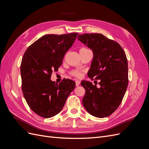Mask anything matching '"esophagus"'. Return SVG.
<instances>
[{
	"mask_svg": "<svg viewBox=\"0 0 149 149\" xmlns=\"http://www.w3.org/2000/svg\"><path fill=\"white\" fill-rule=\"evenodd\" d=\"M75 83H76V86H79V84H80V81H78V80H76V81H75Z\"/></svg>",
	"mask_w": 149,
	"mask_h": 149,
	"instance_id": "obj_1",
	"label": "esophagus"
}]
</instances>
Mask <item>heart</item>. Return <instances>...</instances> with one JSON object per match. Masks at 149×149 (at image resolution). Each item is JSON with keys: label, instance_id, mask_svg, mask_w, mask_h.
Returning a JSON list of instances; mask_svg holds the SVG:
<instances>
[{"label": "heart", "instance_id": "obj_1", "mask_svg": "<svg viewBox=\"0 0 149 149\" xmlns=\"http://www.w3.org/2000/svg\"><path fill=\"white\" fill-rule=\"evenodd\" d=\"M86 48H81L80 49V50L79 51H81V50H84V49H86ZM71 74H73L74 76H76V77H78V78H79V77H80L81 76V73L80 72H79L78 71H72V73H71Z\"/></svg>", "mask_w": 149, "mask_h": 149}]
</instances>
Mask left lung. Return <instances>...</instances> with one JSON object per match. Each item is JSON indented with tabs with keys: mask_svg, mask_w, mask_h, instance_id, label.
Here are the masks:
<instances>
[{
	"mask_svg": "<svg viewBox=\"0 0 149 149\" xmlns=\"http://www.w3.org/2000/svg\"><path fill=\"white\" fill-rule=\"evenodd\" d=\"M78 38L93 52L88 76L100 80V88L86 81L81 83L86 91L83 104L92 116L106 118L118 109L127 89V57L118 42L101 33L79 35Z\"/></svg>",
	"mask_w": 149,
	"mask_h": 149,
	"instance_id": "1",
	"label": "left lung"
}]
</instances>
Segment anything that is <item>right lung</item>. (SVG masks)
<instances>
[{"label": "right lung", "mask_w": 149, "mask_h": 149, "mask_svg": "<svg viewBox=\"0 0 149 149\" xmlns=\"http://www.w3.org/2000/svg\"><path fill=\"white\" fill-rule=\"evenodd\" d=\"M78 35H44L29 47L22 58V92L30 109L42 118H49L59 113L75 88L71 79L57 84L50 78L53 71H57L61 65Z\"/></svg>", "instance_id": "1"}]
</instances>
